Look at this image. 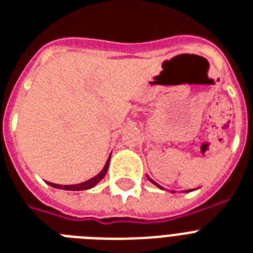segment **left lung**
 I'll use <instances>...</instances> for the list:
<instances>
[{
	"label": "left lung",
	"mask_w": 253,
	"mask_h": 253,
	"mask_svg": "<svg viewBox=\"0 0 253 253\" xmlns=\"http://www.w3.org/2000/svg\"><path fill=\"white\" fill-rule=\"evenodd\" d=\"M147 177H148V176H147ZM148 180H150V181H151V182H152V184H155V185H156V186H158V188L163 189V188H162V186H160V185H159V184H156V182H155V181H154V180H152V178H150V177H148ZM186 192H190V190H186ZM172 193H174V192H172Z\"/></svg>",
	"instance_id": "obj_1"
}]
</instances>
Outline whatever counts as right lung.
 Returning a JSON list of instances; mask_svg holds the SVG:
<instances>
[{"label":"right lung","mask_w":253,"mask_h":253,"mask_svg":"<svg viewBox=\"0 0 253 253\" xmlns=\"http://www.w3.org/2000/svg\"><path fill=\"white\" fill-rule=\"evenodd\" d=\"M110 156H109V159H107L106 164H105V167H103L102 170H101V172H99L97 176L91 177V178H89L87 181H84V182H81V184L59 185V184H52V182H47V184L51 185V186H53V188L64 189V190H87V189H91L93 186H95V185L98 184L99 181L102 180L103 177H105V174H106L107 168H109V163H110Z\"/></svg>","instance_id":"1"}]
</instances>
